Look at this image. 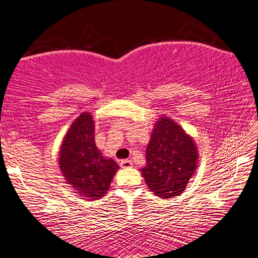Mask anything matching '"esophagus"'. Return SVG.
Masks as SVG:
<instances>
[{"mask_svg": "<svg viewBox=\"0 0 258 258\" xmlns=\"http://www.w3.org/2000/svg\"><path fill=\"white\" fill-rule=\"evenodd\" d=\"M133 166V162L131 160H121L120 161V167L121 168H130V167Z\"/></svg>", "mask_w": 258, "mask_h": 258, "instance_id": "obj_1", "label": "esophagus"}]
</instances>
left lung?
<instances>
[{"label": "left lung", "mask_w": 258, "mask_h": 258, "mask_svg": "<svg viewBox=\"0 0 258 258\" xmlns=\"http://www.w3.org/2000/svg\"><path fill=\"white\" fill-rule=\"evenodd\" d=\"M198 160L193 138L172 119L160 117L152 131L146 148V166L141 173L157 197H179L197 170Z\"/></svg>", "instance_id": "1"}]
</instances>
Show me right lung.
I'll list each match as a JSON object with an SVG mask.
<instances>
[{
  "mask_svg": "<svg viewBox=\"0 0 258 258\" xmlns=\"http://www.w3.org/2000/svg\"><path fill=\"white\" fill-rule=\"evenodd\" d=\"M59 168L76 193L89 200L103 198L119 169L113 159L103 157L94 143L91 113L83 112L65 134L59 151Z\"/></svg>",
  "mask_w": 258,
  "mask_h": 258,
  "instance_id": "add662e5",
  "label": "right lung"
}]
</instances>
